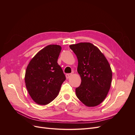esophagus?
Returning a JSON list of instances; mask_svg holds the SVG:
<instances>
[{
  "label": "esophagus",
  "mask_w": 135,
  "mask_h": 135,
  "mask_svg": "<svg viewBox=\"0 0 135 135\" xmlns=\"http://www.w3.org/2000/svg\"><path fill=\"white\" fill-rule=\"evenodd\" d=\"M71 75H72V74H71V73H69V74H66V78L67 79H69V78H70Z\"/></svg>",
  "instance_id": "esophagus-1"
}]
</instances>
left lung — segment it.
<instances>
[{
  "instance_id": "left-lung-1",
  "label": "left lung",
  "mask_w": 135,
  "mask_h": 135,
  "mask_svg": "<svg viewBox=\"0 0 135 135\" xmlns=\"http://www.w3.org/2000/svg\"><path fill=\"white\" fill-rule=\"evenodd\" d=\"M69 47L77 57V71L81 78L76 95L85 105L96 107L104 100L110 89L111 68L103 53L92 43H79Z\"/></svg>"
}]
</instances>
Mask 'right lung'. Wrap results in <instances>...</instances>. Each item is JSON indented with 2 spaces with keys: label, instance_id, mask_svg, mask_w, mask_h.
Here are the masks:
<instances>
[{
  "label": "right lung",
  "instance_id": "obj_1",
  "mask_svg": "<svg viewBox=\"0 0 135 135\" xmlns=\"http://www.w3.org/2000/svg\"><path fill=\"white\" fill-rule=\"evenodd\" d=\"M61 50L59 45H48L36 54L26 68V88L31 99L39 105H47L54 100L66 79L57 63Z\"/></svg>",
  "mask_w": 135,
  "mask_h": 135
}]
</instances>
